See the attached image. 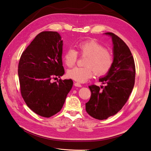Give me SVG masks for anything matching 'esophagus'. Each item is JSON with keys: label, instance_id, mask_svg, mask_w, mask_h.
<instances>
[{"label": "esophagus", "instance_id": "esophagus-1", "mask_svg": "<svg viewBox=\"0 0 151 151\" xmlns=\"http://www.w3.org/2000/svg\"><path fill=\"white\" fill-rule=\"evenodd\" d=\"M74 85L76 86H78V87H81L82 86V85L80 84V83H76V82H75V83H74Z\"/></svg>", "mask_w": 151, "mask_h": 151}]
</instances>
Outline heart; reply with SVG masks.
<instances>
[{
    "label": "heart",
    "instance_id": "1",
    "mask_svg": "<svg viewBox=\"0 0 151 151\" xmlns=\"http://www.w3.org/2000/svg\"><path fill=\"white\" fill-rule=\"evenodd\" d=\"M78 52L73 48L67 50L63 55L65 64L70 68L78 61V54L86 57L83 67H75L68 70L67 76L80 83L86 82L93 73L97 76H105L111 69L114 58L111 53L95 39L86 40L77 45Z\"/></svg>",
    "mask_w": 151,
    "mask_h": 151
}]
</instances>
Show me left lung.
Instances as JSON below:
<instances>
[{
  "instance_id": "8db88e82",
  "label": "left lung",
  "mask_w": 151,
  "mask_h": 151,
  "mask_svg": "<svg viewBox=\"0 0 151 151\" xmlns=\"http://www.w3.org/2000/svg\"><path fill=\"white\" fill-rule=\"evenodd\" d=\"M114 63L111 69L99 82L106 86H89L91 96L86 105V111L92 118L106 119L116 114L128 100L135 82L136 68L131 52L125 42L111 32Z\"/></svg>"
}]
</instances>
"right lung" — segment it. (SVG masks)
Returning a JSON list of instances; mask_svg holds the SVG:
<instances>
[{
    "label": "right lung",
    "instance_id": "right-lung-1",
    "mask_svg": "<svg viewBox=\"0 0 151 151\" xmlns=\"http://www.w3.org/2000/svg\"><path fill=\"white\" fill-rule=\"evenodd\" d=\"M63 41L56 32H42L22 52L18 75L21 96L33 112L50 118L61 110L73 85L72 79L51 82L65 73Z\"/></svg>",
    "mask_w": 151,
    "mask_h": 151
}]
</instances>
